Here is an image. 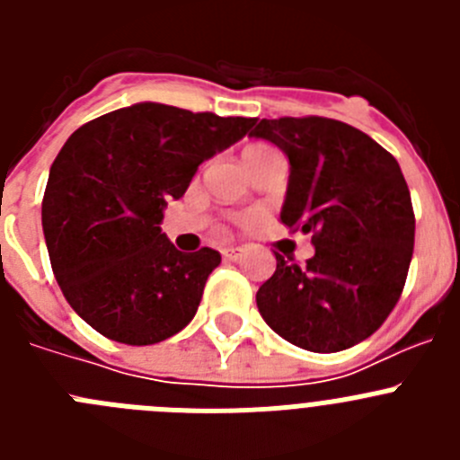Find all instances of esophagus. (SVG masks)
I'll use <instances>...</instances> for the list:
<instances>
[{"label":"esophagus","mask_w":460,"mask_h":460,"mask_svg":"<svg viewBox=\"0 0 460 460\" xmlns=\"http://www.w3.org/2000/svg\"><path fill=\"white\" fill-rule=\"evenodd\" d=\"M221 255L226 260H239L243 255V249L242 246H226V249L221 251Z\"/></svg>","instance_id":"obj_1"}]
</instances>
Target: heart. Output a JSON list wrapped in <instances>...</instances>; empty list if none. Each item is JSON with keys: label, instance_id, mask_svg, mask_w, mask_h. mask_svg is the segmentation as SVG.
I'll list each match as a JSON object with an SVG mask.
<instances>
[{"label": "heart", "instance_id": "1", "mask_svg": "<svg viewBox=\"0 0 460 460\" xmlns=\"http://www.w3.org/2000/svg\"><path fill=\"white\" fill-rule=\"evenodd\" d=\"M267 152H274V149L267 147V145H251V147L243 152V156H258V154H267Z\"/></svg>", "mask_w": 460, "mask_h": 460}]
</instances>
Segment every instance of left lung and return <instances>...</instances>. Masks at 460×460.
Segmentation results:
<instances>
[{"instance_id": "obj_1", "label": "left lung", "mask_w": 460, "mask_h": 460, "mask_svg": "<svg viewBox=\"0 0 460 460\" xmlns=\"http://www.w3.org/2000/svg\"><path fill=\"white\" fill-rule=\"evenodd\" d=\"M290 158L280 221L311 233L306 265L276 253L260 315L311 352H339L380 329L401 299L414 249V209L398 161L359 128L327 117L260 119ZM290 260V258H288Z\"/></svg>"}]
</instances>
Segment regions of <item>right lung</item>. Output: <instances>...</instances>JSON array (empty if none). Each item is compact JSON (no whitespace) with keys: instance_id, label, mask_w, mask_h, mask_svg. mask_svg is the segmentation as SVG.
Segmentation results:
<instances>
[{"instance_id":"add662e5","label":"right lung","mask_w":460,"mask_h":460,"mask_svg":"<svg viewBox=\"0 0 460 460\" xmlns=\"http://www.w3.org/2000/svg\"><path fill=\"white\" fill-rule=\"evenodd\" d=\"M255 121L136 103L68 137L40 217L52 274L89 327L117 343L154 345L193 320L221 255L174 249L161 233L164 207L186 193L205 158Z\"/></svg>"}]
</instances>
